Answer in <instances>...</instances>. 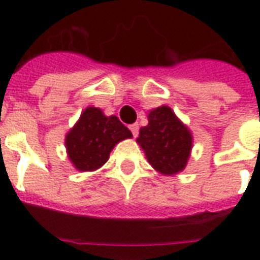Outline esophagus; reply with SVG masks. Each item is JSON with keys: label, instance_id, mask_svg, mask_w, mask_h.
<instances>
[{"label": "esophagus", "instance_id": "obj_1", "mask_svg": "<svg viewBox=\"0 0 260 260\" xmlns=\"http://www.w3.org/2000/svg\"><path fill=\"white\" fill-rule=\"evenodd\" d=\"M129 129L132 132V135L136 138L139 135V124H132V125H129Z\"/></svg>", "mask_w": 260, "mask_h": 260}]
</instances>
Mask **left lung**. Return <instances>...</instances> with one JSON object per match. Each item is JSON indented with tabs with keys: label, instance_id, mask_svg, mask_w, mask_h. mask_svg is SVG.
<instances>
[{
	"label": "left lung",
	"instance_id": "obj_1",
	"mask_svg": "<svg viewBox=\"0 0 260 260\" xmlns=\"http://www.w3.org/2000/svg\"><path fill=\"white\" fill-rule=\"evenodd\" d=\"M138 143L155 170L177 174L189 159L191 135L169 106H160L148 114V125L140 128Z\"/></svg>",
	"mask_w": 260,
	"mask_h": 260
}]
</instances>
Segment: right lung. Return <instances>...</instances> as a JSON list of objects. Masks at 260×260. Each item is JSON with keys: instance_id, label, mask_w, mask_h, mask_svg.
Instances as JSON below:
<instances>
[{"instance_id": "obj_1", "label": "right lung", "mask_w": 260, "mask_h": 260, "mask_svg": "<svg viewBox=\"0 0 260 260\" xmlns=\"http://www.w3.org/2000/svg\"><path fill=\"white\" fill-rule=\"evenodd\" d=\"M131 136V131L116 116L106 117L101 109L91 106L67 135L69 158L78 170H95L106 163L118 142Z\"/></svg>"}]
</instances>
